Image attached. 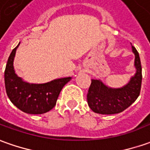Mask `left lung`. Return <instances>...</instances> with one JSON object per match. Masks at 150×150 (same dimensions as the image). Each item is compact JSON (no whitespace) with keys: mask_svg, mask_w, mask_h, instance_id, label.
Returning a JSON list of instances; mask_svg holds the SVG:
<instances>
[{"mask_svg":"<svg viewBox=\"0 0 150 150\" xmlns=\"http://www.w3.org/2000/svg\"><path fill=\"white\" fill-rule=\"evenodd\" d=\"M135 54V74L130 81L121 88H111L100 79H91L87 94L88 107L93 112L99 114L120 113L129 108L139 97L142 82V68L137 50L133 46Z\"/></svg>","mask_w":150,"mask_h":150,"instance_id":"left-lung-1","label":"left lung"}]
</instances>
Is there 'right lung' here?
Segmentation results:
<instances>
[{"label": "right lung", "mask_w": 150, "mask_h": 150, "mask_svg": "<svg viewBox=\"0 0 150 150\" xmlns=\"http://www.w3.org/2000/svg\"><path fill=\"white\" fill-rule=\"evenodd\" d=\"M20 43V42H19ZM18 46L12 50L5 71V85L11 103L28 114H42L55 107L62 88L71 77L56 79L44 83H30L19 77L14 69V59Z\"/></svg>", "instance_id": "obj_1"}]
</instances>
